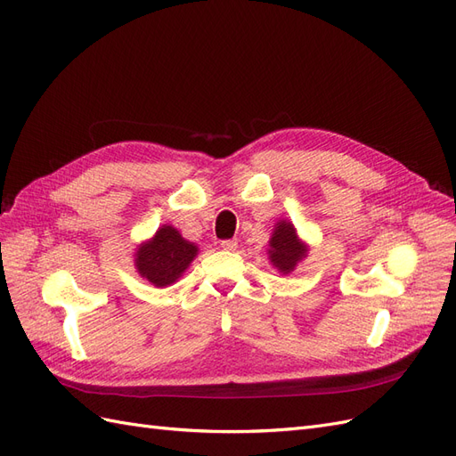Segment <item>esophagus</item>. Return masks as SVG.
Returning a JSON list of instances; mask_svg holds the SVG:
<instances>
[{"instance_id":"34e87169","label":"esophagus","mask_w":456,"mask_h":456,"mask_svg":"<svg viewBox=\"0 0 456 456\" xmlns=\"http://www.w3.org/2000/svg\"><path fill=\"white\" fill-rule=\"evenodd\" d=\"M220 247H223L224 251H236L238 241L236 240H223V241H220Z\"/></svg>"}]
</instances>
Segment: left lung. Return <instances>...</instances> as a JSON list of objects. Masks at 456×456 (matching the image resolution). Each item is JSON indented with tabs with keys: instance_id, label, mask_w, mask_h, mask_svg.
Listing matches in <instances>:
<instances>
[{
	"instance_id": "left-lung-1",
	"label": "left lung",
	"mask_w": 456,
	"mask_h": 456,
	"mask_svg": "<svg viewBox=\"0 0 456 456\" xmlns=\"http://www.w3.org/2000/svg\"><path fill=\"white\" fill-rule=\"evenodd\" d=\"M268 253L273 266L287 273L297 266V262L302 260V256H306V247L298 241L293 224L281 220V223H278V228L273 230Z\"/></svg>"
}]
</instances>
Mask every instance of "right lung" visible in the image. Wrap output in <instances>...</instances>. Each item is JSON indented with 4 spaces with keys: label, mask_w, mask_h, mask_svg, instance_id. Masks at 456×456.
<instances>
[{
    "label": "right lung",
    "mask_w": 456,
    "mask_h": 456,
    "mask_svg": "<svg viewBox=\"0 0 456 456\" xmlns=\"http://www.w3.org/2000/svg\"><path fill=\"white\" fill-rule=\"evenodd\" d=\"M198 255V247L186 241L173 226L158 230L156 238L136 251V270L156 287L175 283Z\"/></svg>",
    "instance_id": "obj_1"
}]
</instances>
